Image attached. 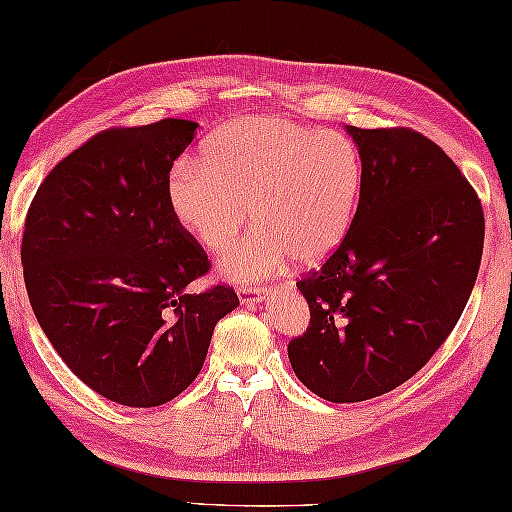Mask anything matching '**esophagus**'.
Listing matches in <instances>:
<instances>
[{"instance_id": "esophagus-1", "label": "esophagus", "mask_w": 512, "mask_h": 512, "mask_svg": "<svg viewBox=\"0 0 512 512\" xmlns=\"http://www.w3.org/2000/svg\"><path fill=\"white\" fill-rule=\"evenodd\" d=\"M237 295L242 304H255V302H262V299L268 295V290L262 286H239Z\"/></svg>"}]
</instances>
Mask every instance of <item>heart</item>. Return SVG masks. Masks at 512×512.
Segmentation results:
<instances>
[{"instance_id": "b5f03b06", "label": "heart", "mask_w": 512, "mask_h": 512, "mask_svg": "<svg viewBox=\"0 0 512 512\" xmlns=\"http://www.w3.org/2000/svg\"><path fill=\"white\" fill-rule=\"evenodd\" d=\"M359 188L362 157L346 135L255 115L219 130L204 162L175 164L166 197L177 224L213 253L253 213V233L222 259L228 277L248 282L279 273L290 257L317 264L333 255L353 226Z\"/></svg>"}]
</instances>
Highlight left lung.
Returning a JSON list of instances; mask_svg holds the SVG:
<instances>
[{
  "instance_id": "obj_1",
  "label": "left lung",
  "mask_w": 512,
  "mask_h": 512,
  "mask_svg": "<svg viewBox=\"0 0 512 512\" xmlns=\"http://www.w3.org/2000/svg\"><path fill=\"white\" fill-rule=\"evenodd\" d=\"M362 157L346 239L297 288L310 308L288 359L328 402L408 382L453 333L475 286L484 210L462 170L413 128H346Z\"/></svg>"
}]
</instances>
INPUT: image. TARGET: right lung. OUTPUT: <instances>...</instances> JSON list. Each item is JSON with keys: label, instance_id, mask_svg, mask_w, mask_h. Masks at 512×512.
<instances>
[{"label": "right lung", "instance_id": "1", "mask_svg": "<svg viewBox=\"0 0 512 512\" xmlns=\"http://www.w3.org/2000/svg\"><path fill=\"white\" fill-rule=\"evenodd\" d=\"M197 124L115 126L39 184L22 237L24 282L48 342L110 402L150 408L195 382L228 284L193 293L210 259L170 213L166 184Z\"/></svg>", "mask_w": 512, "mask_h": 512}]
</instances>
